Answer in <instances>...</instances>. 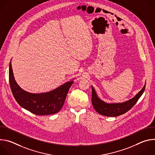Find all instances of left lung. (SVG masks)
Instances as JSON below:
<instances>
[{"label":"left lung","instance_id":"1","mask_svg":"<svg viewBox=\"0 0 155 155\" xmlns=\"http://www.w3.org/2000/svg\"><path fill=\"white\" fill-rule=\"evenodd\" d=\"M145 84L146 82L142 89L134 97L124 102L119 103H107L103 101L98 97L94 88L91 86L93 105L97 113L106 117H114L123 115L136 104L145 91Z\"/></svg>","mask_w":155,"mask_h":155}]
</instances>
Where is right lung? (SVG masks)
Listing matches in <instances>:
<instances>
[{"mask_svg": "<svg viewBox=\"0 0 155 155\" xmlns=\"http://www.w3.org/2000/svg\"><path fill=\"white\" fill-rule=\"evenodd\" d=\"M11 61L9 65V83L13 95L18 104L37 115H52L60 111L75 78L51 91L29 93L21 88L15 81Z\"/></svg>", "mask_w": 155, "mask_h": 155, "instance_id": "1", "label": "right lung"}]
</instances>
